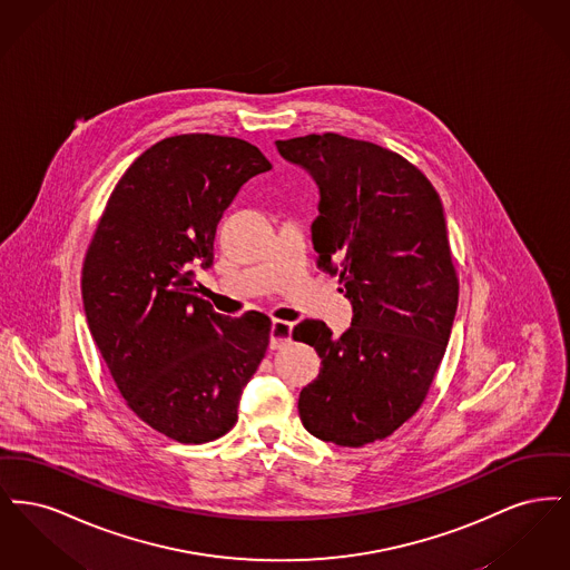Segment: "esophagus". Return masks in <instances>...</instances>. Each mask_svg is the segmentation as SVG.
Listing matches in <instances>:
<instances>
[{
    "label": "esophagus",
    "mask_w": 570,
    "mask_h": 570,
    "mask_svg": "<svg viewBox=\"0 0 570 570\" xmlns=\"http://www.w3.org/2000/svg\"><path fill=\"white\" fill-rule=\"evenodd\" d=\"M291 335H293V323H286V321H273L272 337H269V346H272V351L284 348V346L291 342Z\"/></svg>",
    "instance_id": "1"
}]
</instances>
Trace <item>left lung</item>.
<instances>
[{"instance_id": "1", "label": "left lung", "mask_w": 570, "mask_h": 570, "mask_svg": "<svg viewBox=\"0 0 570 570\" xmlns=\"http://www.w3.org/2000/svg\"><path fill=\"white\" fill-rule=\"evenodd\" d=\"M275 145L321 188L318 267L340 275L354 312L340 337L323 321L293 328L323 361L298 416L309 434L356 449L423 406L446 351L460 279L442 203L414 164L370 140L325 132Z\"/></svg>"}]
</instances>
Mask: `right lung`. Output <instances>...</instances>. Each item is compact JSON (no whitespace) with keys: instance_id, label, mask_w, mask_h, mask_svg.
I'll return each instance as SVG.
<instances>
[{"instance_id":"1","label":"right lung","mask_w":570,"mask_h":570,"mask_svg":"<svg viewBox=\"0 0 570 570\" xmlns=\"http://www.w3.org/2000/svg\"><path fill=\"white\" fill-rule=\"evenodd\" d=\"M269 168L235 136H168L117 181L85 254V316L110 376L140 421L184 444L233 430L269 346V316H222L194 279L214 265L224 209Z\"/></svg>"}]
</instances>
